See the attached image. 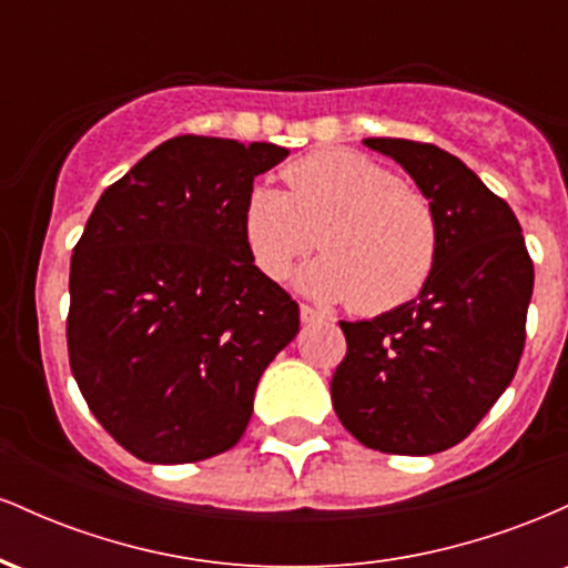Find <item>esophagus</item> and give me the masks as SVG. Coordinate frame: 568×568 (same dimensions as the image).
Segmentation results:
<instances>
[{"instance_id": "esophagus-1", "label": "esophagus", "mask_w": 568, "mask_h": 568, "mask_svg": "<svg viewBox=\"0 0 568 568\" xmlns=\"http://www.w3.org/2000/svg\"><path fill=\"white\" fill-rule=\"evenodd\" d=\"M298 317H302V323H321V321H328V315H325V312L315 310V306H310V304L298 306Z\"/></svg>"}]
</instances>
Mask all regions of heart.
Wrapping results in <instances>:
<instances>
[{"mask_svg":"<svg viewBox=\"0 0 568 568\" xmlns=\"http://www.w3.org/2000/svg\"><path fill=\"white\" fill-rule=\"evenodd\" d=\"M288 192L256 181L243 202V237L266 277L283 280L317 243L323 256L298 288L382 315L416 296L438 258V219L422 192L382 162L323 149L285 168Z\"/></svg>","mask_w":568,"mask_h":568,"instance_id":"b5f03b06","label":"heart"}]
</instances>
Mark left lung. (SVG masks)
<instances>
[{
  "label": "left lung",
  "mask_w": 568,
  "mask_h": 568,
  "mask_svg": "<svg viewBox=\"0 0 568 568\" xmlns=\"http://www.w3.org/2000/svg\"><path fill=\"white\" fill-rule=\"evenodd\" d=\"M416 181L438 219L433 275L397 310L342 321L347 355L331 379L342 425L384 454L446 452L513 382L526 342L534 264L505 200L433 143L366 139Z\"/></svg>",
  "instance_id": "obj_1"
}]
</instances>
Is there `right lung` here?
I'll return each instance as SVG.
<instances>
[{"instance_id": "obj_1", "label": "right lung", "mask_w": 568, "mask_h": 568, "mask_svg": "<svg viewBox=\"0 0 568 568\" xmlns=\"http://www.w3.org/2000/svg\"><path fill=\"white\" fill-rule=\"evenodd\" d=\"M275 143L175 135L95 202L69 275V363L103 429L152 465L243 438L298 304L253 264L243 202Z\"/></svg>"}]
</instances>
